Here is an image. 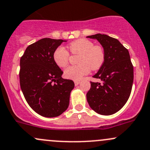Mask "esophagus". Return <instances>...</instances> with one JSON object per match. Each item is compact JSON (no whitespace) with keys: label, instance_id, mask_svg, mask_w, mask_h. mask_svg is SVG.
Returning a JSON list of instances; mask_svg holds the SVG:
<instances>
[{"label":"esophagus","instance_id":"1","mask_svg":"<svg viewBox=\"0 0 150 150\" xmlns=\"http://www.w3.org/2000/svg\"><path fill=\"white\" fill-rule=\"evenodd\" d=\"M79 83H80L79 80H75V86H78V85H79Z\"/></svg>","mask_w":150,"mask_h":150}]
</instances>
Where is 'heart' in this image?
<instances>
[{"label":"heart","mask_w":150,"mask_h":150,"mask_svg":"<svg viewBox=\"0 0 150 150\" xmlns=\"http://www.w3.org/2000/svg\"><path fill=\"white\" fill-rule=\"evenodd\" d=\"M70 51L72 54H79L78 65H72L64 70L66 78L79 80L88 75L91 71L100 69L103 64L105 54L103 48L94 45L92 41L87 39H79L69 45ZM69 52L62 46L58 47L53 53V60L59 67H64L68 64Z\"/></svg>","instance_id":"heart-1"}]
</instances>
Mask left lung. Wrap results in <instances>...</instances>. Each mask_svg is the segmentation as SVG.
Instances as JSON below:
<instances>
[{
	"label": "left lung",
	"instance_id": "left-lung-1",
	"mask_svg": "<svg viewBox=\"0 0 150 150\" xmlns=\"http://www.w3.org/2000/svg\"><path fill=\"white\" fill-rule=\"evenodd\" d=\"M88 38L98 40L105 54V62L93 78L103 82H91L87 93L90 107L101 115L116 113L125 105L132 91L134 68L128 50L118 39L97 34Z\"/></svg>",
	"mask_w": 150,
	"mask_h": 150
}]
</instances>
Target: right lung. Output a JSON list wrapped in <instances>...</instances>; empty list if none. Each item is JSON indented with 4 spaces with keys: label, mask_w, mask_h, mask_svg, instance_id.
<instances>
[{
    "label": "right lung",
    "mask_w": 150,
    "mask_h": 150,
    "mask_svg": "<svg viewBox=\"0 0 150 150\" xmlns=\"http://www.w3.org/2000/svg\"><path fill=\"white\" fill-rule=\"evenodd\" d=\"M62 39L45 38L29 45L20 59V86L26 101L38 114L57 117L67 109L75 87L63 79V72L53 60V53ZM53 81L56 83L53 84Z\"/></svg>",
    "instance_id": "add662e5"
}]
</instances>
